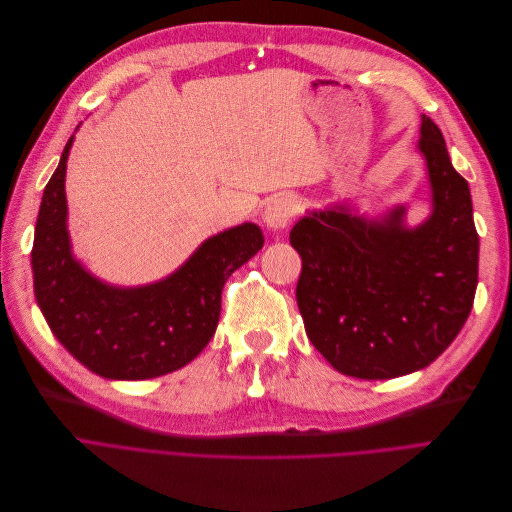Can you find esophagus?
I'll use <instances>...</instances> for the list:
<instances>
[{
  "label": "esophagus",
  "instance_id": "obj_1",
  "mask_svg": "<svg viewBox=\"0 0 512 512\" xmlns=\"http://www.w3.org/2000/svg\"><path fill=\"white\" fill-rule=\"evenodd\" d=\"M296 212H298L296 200H291V198H275L273 202H269V204H266V208H264V214H262L264 227L269 229V231H273V233H279L291 221H294Z\"/></svg>",
  "mask_w": 512,
  "mask_h": 512
}]
</instances>
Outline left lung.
I'll return each instance as SVG.
<instances>
[{"label":"left lung","instance_id":"obj_1","mask_svg":"<svg viewBox=\"0 0 512 512\" xmlns=\"http://www.w3.org/2000/svg\"><path fill=\"white\" fill-rule=\"evenodd\" d=\"M417 148L431 187L421 225H406L404 204L381 218L333 204L308 212L289 233L302 258L296 300L306 335L335 371L356 379L425 369L473 308L479 235L469 183L425 114Z\"/></svg>","mask_w":512,"mask_h":512}]
</instances>
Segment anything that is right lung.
<instances>
[{
  "label": "right lung",
  "instance_id": "obj_1",
  "mask_svg": "<svg viewBox=\"0 0 512 512\" xmlns=\"http://www.w3.org/2000/svg\"><path fill=\"white\" fill-rule=\"evenodd\" d=\"M43 189L31 266L35 298L58 342L91 373L141 381L173 373L212 339L225 281L262 246L258 225L243 223L208 237L175 273L137 287L91 275L72 254L66 206V162Z\"/></svg>",
  "mask_w": 512,
  "mask_h": 512
}]
</instances>
